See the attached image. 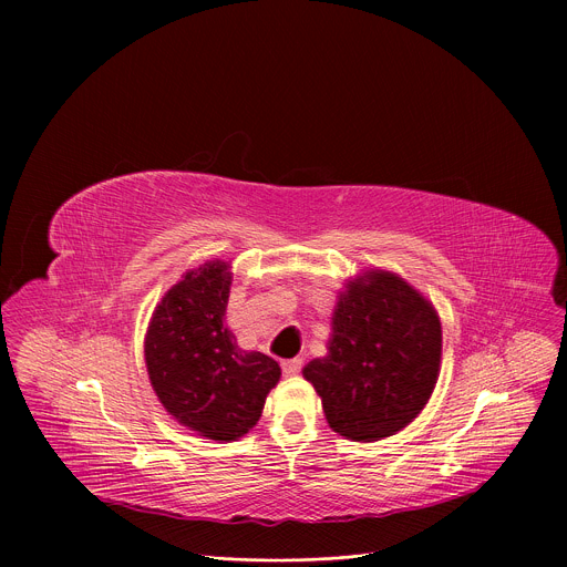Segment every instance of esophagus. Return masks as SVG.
I'll return each instance as SVG.
<instances>
[{
    "mask_svg": "<svg viewBox=\"0 0 567 567\" xmlns=\"http://www.w3.org/2000/svg\"><path fill=\"white\" fill-rule=\"evenodd\" d=\"M300 368H302V359H287V361H282V372H285L287 377L298 374Z\"/></svg>",
    "mask_w": 567,
    "mask_h": 567,
    "instance_id": "obj_1",
    "label": "esophagus"
}]
</instances>
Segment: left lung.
<instances>
[{"label": "left lung", "instance_id": "left-lung-1", "mask_svg": "<svg viewBox=\"0 0 567 567\" xmlns=\"http://www.w3.org/2000/svg\"><path fill=\"white\" fill-rule=\"evenodd\" d=\"M442 326L433 305L388 271H368L341 293L326 359L302 370L328 424L374 442L411 424L435 388Z\"/></svg>", "mask_w": 567, "mask_h": 567}]
</instances>
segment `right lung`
<instances>
[{"label": "right lung", "instance_id": "1", "mask_svg": "<svg viewBox=\"0 0 567 567\" xmlns=\"http://www.w3.org/2000/svg\"><path fill=\"white\" fill-rule=\"evenodd\" d=\"M228 289L226 262L188 271L154 309L145 337L158 401L179 424L217 442L249 433L280 379L271 357L239 350L224 326Z\"/></svg>", "mask_w": 567, "mask_h": 567}]
</instances>
